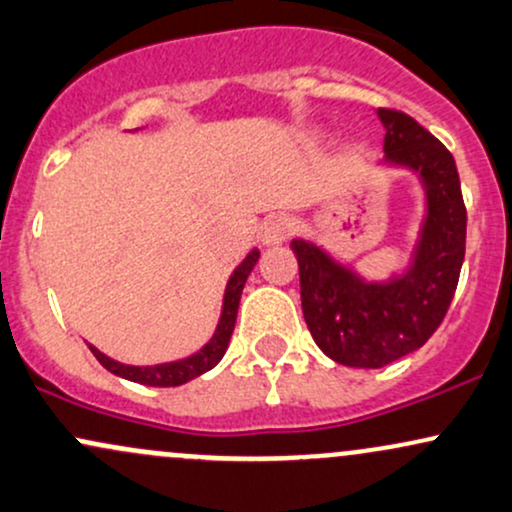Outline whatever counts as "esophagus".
<instances>
[{"mask_svg": "<svg viewBox=\"0 0 512 512\" xmlns=\"http://www.w3.org/2000/svg\"><path fill=\"white\" fill-rule=\"evenodd\" d=\"M294 230L292 220L285 218V215H278V218H270L266 225H263V244L266 246H280L290 239Z\"/></svg>", "mask_w": 512, "mask_h": 512, "instance_id": "obj_1", "label": "esophagus"}]
</instances>
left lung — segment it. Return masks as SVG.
Here are the masks:
<instances>
[{
	"label": "left lung",
	"mask_w": 512,
	"mask_h": 512,
	"mask_svg": "<svg viewBox=\"0 0 512 512\" xmlns=\"http://www.w3.org/2000/svg\"><path fill=\"white\" fill-rule=\"evenodd\" d=\"M376 117L386 129L376 167L407 170L424 194L405 266L374 280L314 239H292L306 326L326 357L352 369H381L419 350L441 326L465 261L467 210L453 155L407 114Z\"/></svg>",
	"instance_id": "obj_1"
}]
</instances>
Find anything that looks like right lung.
<instances>
[{
	"label": "right lung",
	"instance_id": "obj_1",
	"mask_svg": "<svg viewBox=\"0 0 512 512\" xmlns=\"http://www.w3.org/2000/svg\"><path fill=\"white\" fill-rule=\"evenodd\" d=\"M258 256L261 251L251 249L249 254L244 256V261L239 263L237 268L232 270L230 280L225 285V297H222V311H220V321L215 326L213 338H210L201 350L189 354L184 359H174V362H162V364H153V366H134V364H122L117 359L107 357L102 354L98 347L88 345V350L93 352V357L105 366L107 371L119 378H126V381L141 383V386H153V388H174V386H184L189 383L191 378L206 374V371L213 369L215 364L225 357L227 345H230L234 323H237V309H239V299H242V290L246 285V278L251 275V270L258 263Z\"/></svg>",
	"mask_w": 512,
	"mask_h": 512
}]
</instances>
